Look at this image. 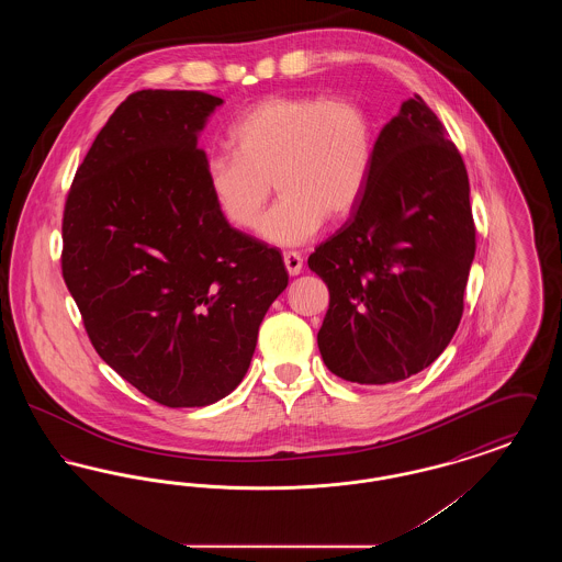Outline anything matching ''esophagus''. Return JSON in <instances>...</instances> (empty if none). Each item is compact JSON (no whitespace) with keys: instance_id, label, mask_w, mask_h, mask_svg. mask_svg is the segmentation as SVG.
<instances>
[{"instance_id":"esophagus-1","label":"esophagus","mask_w":562,"mask_h":562,"mask_svg":"<svg viewBox=\"0 0 562 562\" xmlns=\"http://www.w3.org/2000/svg\"><path fill=\"white\" fill-rule=\"evenodd\" d=\"M284 266L291 276H299L303 269V257L294 250H289V252H284Z\"/></svg>"}]
</instances>
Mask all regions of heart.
<instances>
[{
    "mask_svg": "<svg viewBox=\"0 0 562 562\" xmlns=\"http://www.w3.org/2000/svg\"><path fill=\"white\" fill-rule=\"evenodd\" d=\"M229 149L213 154L206 188L221 216L250 232L271 193L280 191L261 223V236L296 246L324 221H341L360 204L373 172L376 131L356 99L276 94L244 111L229 128Z\"/></svg>",
    "mask_w": 562,
    "mask_h": 562,
    "instance_id": "1",
    "label": "heart"
}]
</instances>
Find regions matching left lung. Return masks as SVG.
<instances>
[{
    "mask_svg": "<svg viewBox=\"0 0 562 562\" xmlns=\"http://www.w3.org/2000/svg\"><path fill=\"white\" fill-rule=\"evenodd\" d=\"M474 252L465 164L415 94L376 136L351 218L307 259L330 293L318 333L328 371L385 385L428 369L461 321Z\"/></svg>",
    "mask_w": 562,
    "mask_h": 562,
    "instance_id": "1",
    "label": "left lung"
}]
</instances>
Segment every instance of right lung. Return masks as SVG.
Wrapping results in <instances>:
<instances>
[{"mask_svg":"<svg viewBox=\"0 0 562 562\" xmlns=\"http://www.w3.org/2000/svg\"><path fill=\"white\" fill-rule=\"evenodd\" d=\"M223 99L140 90L113 111L80 164L63 214V278L99 356L170 408L240 385L282 255L214 206L198 136Z\"/></svg>","mask_w":562,"mask_h":562,"instance_id":"add662e5","label":"right lung"}]
</instances>
